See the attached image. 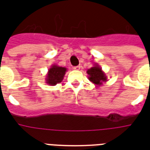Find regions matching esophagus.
<instances>
[{
	"label": "esophagus",
	"mask_w": 150,
	"mask_h": 150,
	"mask_svg": "<svg viewBox=\"0 0 150 150\" xmlns=\"http://www.w3.org/2000/svg\"><path fill=\"white\" fill-rule=\"evenodd\" d=\"M81 68V66H76V67H73V69H74V70H79V69Z\"/></svg>",
	"instance_id": "esophagus-1"
}]
</instances>
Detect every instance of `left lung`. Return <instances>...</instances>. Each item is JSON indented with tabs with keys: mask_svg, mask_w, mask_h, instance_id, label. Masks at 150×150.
<instances>
[{
	"mask_svg": "<svg viewBox=\"0 0 150 150\" xmlns=\"http://www.w3.org/2000/svg\"><path fill=\"white\" fill-rule=\"evenodd\" d=\"M88 79L91 82H92L96 85H101L103 82L107 81V77L102 70L98 64H96V66L92 67L91 68L88 69Z\"/></svg>",
	"mask_w": 150,
	"mask_h": 150,
	"instance_id": "obj_1",
	"label": "left lung"
}]
</instances>
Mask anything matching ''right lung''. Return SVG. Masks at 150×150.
Masks as SVG:
<instances>
[{
	"label": "right lung",
	"mask_w": 150,
	"mask_h": 150,
	"mask_svg": "<svg viewBox=\"0 0 150 150\" xmlns=\"http://www.w3.org/2000/svg\"><path fill=\"white\" fill-rule=\"evenodd\" d=\"M66 71H67L66 67H58L57 65L51 66L46 75V83L49 85H53V86L61 83L65 75Z\"/></svg>",
	"instance_id": "add662e5"
}]
</instances>
